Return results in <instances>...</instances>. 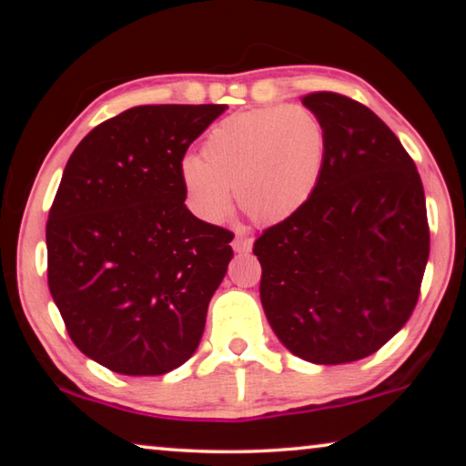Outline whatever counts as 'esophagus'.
Listing matches in <instances>:
<instances>
[{
	"label": "esophagus",
	"instance_id": "34e87169",
	"mask_svg": "<svg viewBox=\"0 0 466 466\" xmlns=\"http://www.w3.org/2000/svg\"><path fill=\"white\" fill-rule=\"evenodd\" d=\"M232 248H234L236 252H248V250L252 248V238H250V236L238 234V236H236V238L232 240Z\"/></svg>",
	"mask_w": 466,
	"mask_h": 466
}]
</instances>
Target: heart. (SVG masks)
<instances>
[{
  "instance_id": "obj_1",
  "label": "heart",
  "mask_w": 466,
  "mask_h": 466,
  "mask_svg": "<svg viewBox=\"0 0 466 466\" xmlns=\"http://www.w3.org/2000/svg\"><path fill=\"white\" fill-rule=\"evenodd\" d=\"M329 133L310 108L247 110L211 127L201 157L180 164L187 205L208 224L224 222L236 199L258 224H279L312 199L327 168Z\"/></svg>"
}]
</instances>
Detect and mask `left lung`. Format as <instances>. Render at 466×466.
<instances>
[{
	"label": "left lung",
	"instance_id": "obj_1",
	"mask_svg": "<svg viewBox=\"0 0 466 466\" xmlns=\"http://www.w3.org/2000/svg\"><path fill=\"white\" fill-rule=\"evenodd\" d=\"M302 102L329 133L312 199L258 236L261 302L279 341L312 364L376 353L411 317L430 257L413 157L380 116L337 92Z\"/></svg>",
	"mask_w": 466,
	"mask_h": 466
}]
</instances>
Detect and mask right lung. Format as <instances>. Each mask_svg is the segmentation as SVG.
I'll return each mask as SVG.
<instances>
[{
	"label": "right lung",
	"mask_w": 466,
	"mask_h": 466,
	"mask_svg": "<svg viewBox=\"0 0 466 466\" xmlns=\"http://www.w3.org/2000/svg\"><path fill=\"white\" fill-rule=\"evenodd\" d=\"M226 105H141L86 136L46 219V279L72 341L125 376L183 366L234 234L185 205L180 164Z\"/></svg>",
	"instance_id": "obj_1"
}]
</instances>
